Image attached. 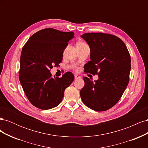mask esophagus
Instances as JSON below:
<instances>
[{"label": "esophagus", "instance_id": "1", "mask_svg": "<svg viewBox=\"0 0 148 148\" xmlns=\"http://www.w3.org/2000/svg\"><path fill=\"white\" fill-rule=\"evenodd\" d=\"M74 76H75V79H78V78H81V77H80L79 76H78V75H75Z\"/></svg>", "mask_w": 148, "mask_h": 148}]
</instances>
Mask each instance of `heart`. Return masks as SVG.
Instances as JSON below:
<instances>
[{"mask_svg": "<svg viewBox=\"0 0 148 148\" xmlns=\"http://www.w3.org/2000/svg\"><path fill=\"white\" fill-rule=\"evenodd\" d=\"M84 44H86L83 42H79L77 43V45H84Z\"/></svg>", "mask_w": 148, "mask_h": 148, "instance_id": "1", "label": "heart"}]
</instances>
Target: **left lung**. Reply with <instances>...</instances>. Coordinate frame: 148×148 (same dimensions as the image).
Wrapping results in <instances>:
<instances>
[{
  "mask_svg": "<svg viewBox=\"0 0 148 148\" xmlns=\"http://www.w3.org/2000/svg\"><path fill=\"white\" fill-rule=\"evenodd\" d=\"M90 48L84 72L98 75L92 82L84 77L80 91L84 104L96 111H105L117 104L129 82L131 59L125 43L114 35L88 33L81 36Z\"/></svg>",
  "mask_w": 148,
  "mask_h": 148,
  "instance_id": "1",
  "label": "left lung"
}]
</instances>
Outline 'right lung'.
Here are the masks:
<instances>
[{"instance_id":"right-lung-1","label":"right lung","mask_w":148,"mask_h":148,"mask_svg":"<svg viewBox=\"0 0 148 148\" xmlns=\"http://www.w3.org/2000/svg\"><path fill=\"white\" fill-rule=\"evenodd\" d=\"M73 32L46 28L33 34L22 49L19 79L26 97L42 110L56 107L62 101L65 89L74 79L71 72L61 78L52 77L50 70L61 63L65 49Z\"/></svg>"}]
</instances>
